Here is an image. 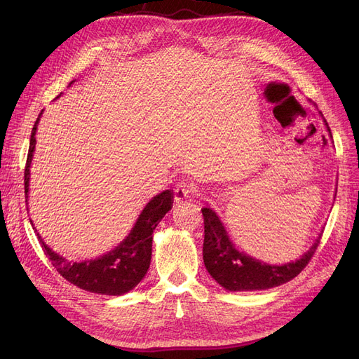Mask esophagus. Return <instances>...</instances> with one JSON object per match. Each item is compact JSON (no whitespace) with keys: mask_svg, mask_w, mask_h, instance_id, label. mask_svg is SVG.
Segmentation results:
<instances>
[{"mask_svg":"<svg viewBox=\"0 0 359 359\" xmlns=\"http://www.w3.org/2000/svg\"><path fill=\"white\" fill-rule=\"evenodd\" d=\"M194 194H196V184L189 180H180L175 187V201L182 202Z\"/></svg>","mask_w":359,"mask_h":359,"instance_id":"esophagus-1","label":"esophagus"}]
</instances>
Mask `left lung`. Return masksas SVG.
<instances>
[{"label": "left lung", "mask_w": 359, "mask_h": 359, "mask_svg": "<svg viewBox=\"0 0 359 359\" xmlns=\"http://www.w3.org/2000/svg\"><path fill=\"white\" fill-rule=\"evenodd\" d=\"M326 126L332 137L327 123ZM202 215L205 224V268L221 287L229 291H260L285 284L309 265L322 238L320 233L311 249L295 262L282 266L266 265L236 249L218 215L210 206L202 208Z\"/></svg>", "instance_id": "1"}]
</instances>
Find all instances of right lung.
Masks as SVG:
<instances>
[{"label":"right lung","mask_w":359,"mask_h":359,"mask_svg":"<svg viewBox=\"0 0 359 359\" xmlns=\"http://www.w3.org/2000/svg\"><path fill=\"white\" fill-rule=\"evenodd\" d=\"M37 122H39V118H37L32 129L29 154L25 167L26 202L29 192L30 164L36 144L34 135ZM172 191H163L161 194L154 196L145 205V208L137 219L134 229L130 230L129 236L119 246L94 260L71 263L65 257L52 252L42 241L39 234H37V238L41 240L43 253L52 262L53 268L60 272L64 279L71 282L72 285L96 294L122 295L130 290H134L145 276L151 262V250H153V231L156 230L161 218L172 210Z\"/></svg>","instance_id":"obj_1"}]
</instances>
